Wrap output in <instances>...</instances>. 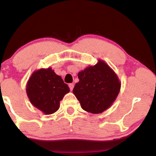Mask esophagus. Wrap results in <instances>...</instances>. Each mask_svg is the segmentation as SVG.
I'll use <instances>...</instances> for the list:
<instances>
[{"label": "esophagus", "instance_id": "esophagus-1", "mask_svg": "<svg viewBox=\"0 0 156 156\" xmlns=\"http://www.w3.org/2000/svg\"><path fill=\"white\" fill-rule=\"evenodd\" d=\"M69 89H70V90L72 91L73 89V88H74V83H69Z\"/></svg>", "mask_w": 156, "mask_h": 156}]
</instances>
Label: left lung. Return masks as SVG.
I'll return each mask as SVG.
<instances>
[{"label":"left lung","instance_id":"obj_1","mask_svg":"<svg viewBox=\"0 0 156 156\" xmlns=\"http://www.w3.org/2000/svg\"><path fill=\"white\" fill-rule=\"evenodd\" d=\"M79 81L73 92L82 108L92 114L108 109L116 100L121 83L114 70L102 60L78 74Z\"/></svg>","mask_w":156,"mask_h":156}]
</instances>
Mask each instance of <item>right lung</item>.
Returning <instances> with one entry per match:
<instances>
[{
	"label": "right lung",
	"instance_id": "right-lung-1",
	"mask_svg": "<svg viewBox=\"0 0 156 156\" xmlns=\"http://www.w3.org/2000/svg\"><path fill=\"white\" fill-rule=\"evenodd\" d=\"M69 92L67 84L51 67L34 72L26 86L27 95L31 104L45 114L56 112L60 101Z\"/></svg>",
	"mask_w": 156,
	"mask_h": 156
}]
</instances>
